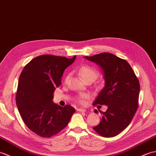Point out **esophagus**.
Wrapping results in <instances>:
<instances>
[{"label":"esophagus","mask_w":156,"mask_h":156,"mask_svg":"<svg viewBox=\"0 0 156 156\" xmlns=\"http://www.w3.org/2000/svg\"><path fill=\"white\" fill-rule=\"evenodd\" d=\"M77 111L78 112H85L86 110L84 109H81V108H79L77 109Z\"/></svg>","instance_id":"obj_1"}]
</instances>
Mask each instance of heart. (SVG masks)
Masks as SVG:
<instances>
[{"label":"heart","mask_w":156,"mask_h":156,"mask_svg":"<svg viewBox=\"0 0 156 156\" xmlns=\"http://www.w3.org/2000/svg\"><path fill=\"white\" fill-rule=\"evenodd\" d=\"M78 73L80 75V77L82 78L84 81L86 80H92L93 81H95V79L98 77V72L95 69L91 67L88 65H83L81 66L78 69ZM67 77H66V81ZM89 96L87 94L83 93L81 94L77 98V101L81 104H85V100L88 99Z\"/></svg>","instance_id":"b5f03b06"}]
</instances>
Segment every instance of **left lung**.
Returning a JSON list of instances; mask_svg holds the SVG:
<instances>
[{
    "instance_id": "1",
    "label": "left lung",
    "mask_w": 156,
    "mask_h": 156,
    "mask_svg": "<svg viewBox=\"0 0 156 156\" xmlns=\"http://www.w3.org/2000/svg\"><path fill=\"white\" fill-rule=\"evenodd\" d=\"M84 57L101 67L105 80L93 105H105L107 109L93 129L104 137L116 136L129 125L137 109L140 82L127 61L115 55L103 53Z\"/></svg>"
}]
</instances>
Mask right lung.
Instances as JSON below:
<instances>
[{
  "mask_svg": "<svg viewBox=\"0 0 156 156\" xmlns=\"http://www.w3.org/2000/svg\"><path fill=\"white\" fill-rule=\"evenodd\" d=\"M71 58L44 55L31 60L20 74L16 103L25 125L38 136L51 137L68 125L75 109L53 103V93L61 83L65 69Z\"/></svg>",
  "mask_w": 156,
  "mask_h": 156,
  "instance_id": "1",
  "label": "right lung"
}]
</instances>
